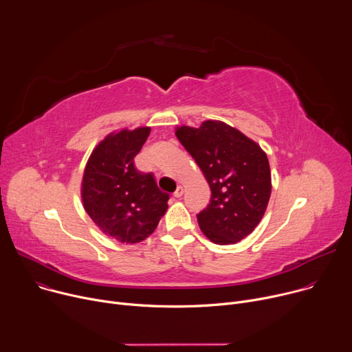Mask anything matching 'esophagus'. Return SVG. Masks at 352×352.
I'll list each match as a JSON object with an SVG mask.
<instances>
[{"instance_id": "34e87169", "label": "esophagus", "mask_w": 352, "mask_h": 352, "mask_svg": "<svg viewBox=\"0 0 352 352\" xmlns=\"http://www.w3.org/2000/svg\"><path fill=\"white\" fill-rule=\"evenodd\" d=\"M182 193H184V188H182L181 185H178L177 189H175V192H174V196H175V197H181Z\"/></svg>"}]
</instances>
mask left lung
I'll return each instance as SVG.
<instances>
[{"label": "left lung", "mask_w": 352, "mask_h": 352, "mask_svg": "<svg viewBox=\"0 0 352 352\" xmlns=\"http://www.w3.org/2000/svg\"><path fill=\"white\" fill-rule=\"evenodd\" d=\"M175 135L202 170L210 204L197 214L202 232L214 243L243 239L262 220L272 193V174L262 147L221 121L179 126Z\"/></svg>", "instance_id": "obj_1"}]
</instances>
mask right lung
I'll list each match as a JSON object with an SVG mask.
<instances>
[{"label":"right lung","mask_w":352,"mask_h":352,"mask_svg":"<svg viewBox=\"0 0 352 352\" xmlns=\"http://www.w3.org/2000/svg\"><path fill=\"white\" fill-rule=\"evenodd\" d=\"M148 126L110 133L91 152L82 179L86 213L104 234L122 243H136L152 234L168 209V193L152 173L133 164Z\"/></svg>","instance_id":"right-lung-1"}]
</instances>
